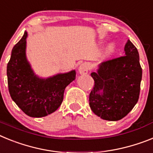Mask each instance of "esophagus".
<instances>
[{"label": "esophagus", "mask_w": 153, "mask_h": 153, "mask_svg": "<svg viewBox=\"0 0 153 153\" xmlns=\"http://www.w3.org/2000/svg\"><path fill=\"white\" fill-rule=\"evenodd\" d=\"M88 64L87 63H82L81 64L79 68H78V71L81 75H85L88 71Z\"/></svg>", "instance_id": "1"}]
</instances>
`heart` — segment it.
Here are the masks:
<instances>
[{"instance_id":"heart-1","label":"heart","mask_w":153,"mask_h":153,"mask_svg":"<svg viewBox=\"0 0 153 153\" xmlns=\"http://www.w3.org/2000/svg\"><path fill=\"white\" fill-rule=\"evenodd\" d=\"M111 50H112V46H111V45H110L109 47H108V51H111Z\"/></svg>"}]
</instances>
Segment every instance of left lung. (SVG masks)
I'll return each instance as SVG.
<instances>
[{
    "label": "left lung",
    "instance_id": "obj_1",
    "mask_svg": "<svg viewBox=\"0 0 153 153\" xmlns=\"http://www.w3.org/2000/svg\"><path fill=\"white\" fill-rule=\"evenodd\" d=\"M124 50L123 56L102 62L91 74L95 85L89 95L90 108L105 120H120L139 100L143 75L139 52L129 40Z\"/></svg>",
    "mask_w": 153,
    "mask_h": 153
}]
</instances>
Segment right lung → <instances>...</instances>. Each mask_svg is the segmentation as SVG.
Wrapping results in <instances>:
<instances>
[{
	"label": "right lung",
	"instance_id": "obj_1",
	"mask_svg": "<svg viewBox=\"0 0 153 153\" xmlns=\"http://www.w3.org/2000/svg\"><path fill=\"white\" fill-rule=\"evenodd\" d=\"M27 32L14 46L7 66L10 97L26 115L46 116L62 105L65 88L75 79V70L48 78L37 76L26 58Z\"/></svg>",
	"mask_w": 153,
	"mask_h": 153
}]
</instances>
